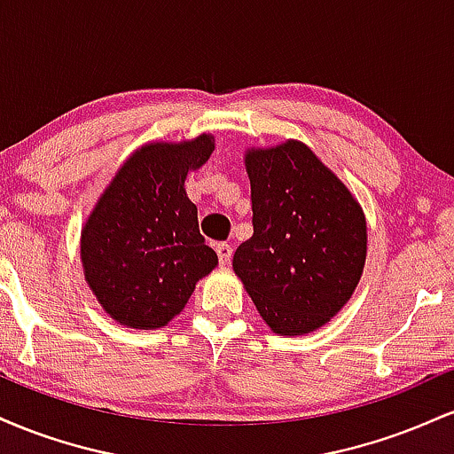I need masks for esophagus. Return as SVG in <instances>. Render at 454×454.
<instances>
[{
  "instance_id": "34e87169",
  "label": "esophagus",
  "mask_w": 454,
  "mask_h": 454,
  "mask_svg": "<svg viewBox=\"0 0 454 454\" xmlns=\"http://www.w3.org/2000/svg\"><path fill=\"white\" fill-rule=\"evenodd\" d=\"M215 252H217V258H220L222 267L231 264V258H232V247H231V245H228V243H217L215 245Z\"/></svg>"
}]
</instances>
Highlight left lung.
<instances>
[{"label":"left lung","mask_w":454,"mask_h":454,"mask_svg":"<svg viewBox=\"0 0 454 454\" xmlns=\"http://www.w3.org/2000/svg\"><path fill=\"white\" fill-rule=\"evenodd\" d=\"M254 234L232 267L279 335L326 325L348 303L367 256L364 215L348 187L296 140L245 155Z\"/></svg>","instance_id":"obj_1"}]
</instances>
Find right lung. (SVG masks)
Listing matches in <instances>:
<instances>
[{
	"mask_svg": "<svg viewBox=\"0 0 454 454\" xmlns=\"http://www.w3.org/2000/svg\"><path fill=\"white\" fill-rule=\"evenodd\" d=\"M202 134L179 145H145L121 166L81 234L85 279L106 314L132 328H160L184 309L217 254L198 231L187 170L211 158Z\"/></svg>",
	"mask_w": 454,
	"mask_h": 454,
	"instance_id": "1",
	"label": "right lung"
}]
</instances>
